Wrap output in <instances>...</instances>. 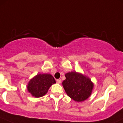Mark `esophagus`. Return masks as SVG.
<instances>
[{"label": "esophagus", "mask_w": 123, "mask_h": 123, "mask_svg": "<svg viewBox=\"0 0 123 123\" xmlns=\"http://www.w3.org/2000/svg\"><path fill=\"white\" fill-rule=\"evenodd\" d=\"M56 82L58 83H61V80L60 79H57Z\"/></svg>", "instance_id": "1"}]
</instances>
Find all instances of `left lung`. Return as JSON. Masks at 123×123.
Wrapping results in <instances>:
<instances>
[{
    "label": "left lung",
    "instance_id": "obj_1",
    "mask_svg": "<svg viewBox=\"0 0 123 123\" xmlns=\"http://www.w3.org/2000/svg\"><path fill=\"white\" fill-rule=\"evenodd\" d=\"M65 76L66 79L62 84L69 97L76 102L89 98L93 88V84L89 77L75 71L67 73Z\"/></svg>",
    "mask_w": 123,
    "mask_h": 123
}]
</instances>
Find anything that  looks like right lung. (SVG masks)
I'll return each instance as SVG.
<instances>
[{"label":"right lung","instance_id":"add662e5","mask_svg":"<svg viewBox=\"0 0 123 123\" xmlns=\"http://www.w3.org/2000/svg\"><path fill=\"white\" fill-rule=\"evenodd\" d=\"M55 83V80L50 74H38L30 80L27 90L33 96L40 98L46 95L49 87Z\"/></svg>","mask_w":123,"mask_h":123}]
</instances>
